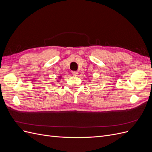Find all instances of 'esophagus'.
I'll use <instances>...</instances> for the list:
<instances>
[{
    "instance_id": "1",
    "label": "esophagus",
    "mask_w": 152,
    "mask_h": 152,
    "mask_svg": "<svg viewBox=\"0 0 152 152\" xmlns=\"http://www.w3.org/2000/svg\"><path fill=\"white\" fill-rule=\"evenodd\" d=\"M72 74H73V75L77 76V74H78V72H76V71H73V72H72Z\"/></svg>"
}]
</instances>
